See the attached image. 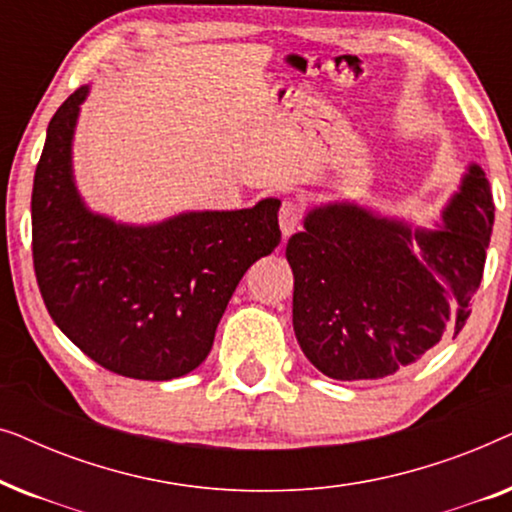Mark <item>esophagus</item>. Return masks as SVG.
<instances>
[{
	"instance_id": "obj_1",
	"label": "esophagus",
	"mask_w": 512,
	"mask_h": 512,
	"mask_svg": "<svg viewBox=\"0 0 512 512\" xmlns=\"http://www.w3.org/2000/svg\"><path fill=\"white\" fill-rule=\"evenodd\" d=\"M300 219H303V207L296 200H284L279 209V228H282L284 240L300 226Z\"/></svg>"
}]
</instances>
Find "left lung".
Instances as JSON below:
<instances>
[{
	"label": "left lung",
	"mask_w": 512,
	"mask_h": 512,
	"mask_svg": "<svg viewBox=\"0 0 512 512\" xmlns=\"http://www.w3.org/2000/svg\"><path fill=\"white\" fill-rule=\"evenodd\" d=\"M492 226V193L478 163L466 167L433 228L347 200L312 207L286 244L303 354L342 382L408 370L466 324Z\"/></svg>",
	"instance_id": "left-lung-1"
}]
</instances>
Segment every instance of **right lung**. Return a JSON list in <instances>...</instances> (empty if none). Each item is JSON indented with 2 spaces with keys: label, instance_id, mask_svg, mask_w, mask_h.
I'll list each match as a JSON object with an SVG mask.
<instances>
[{
  "label": "right lung",
  "instance_id": "add662e5",
  "mask_svg": "<svg viewBox=\"0 0 512 512\" xmlns=\"http://www.w3.org/2000/svg\"><path fill=\"white\" fill-rule=\"evenodd\" d=\"M90 86L55 111L32 188L34 272L55 324L83 354L135 380H174L207 359L235 286L282 240V200L125 223L93 212L74 177Z\"/></svg>",
  "mask_w": 512,
  "mask_h": 512
}]
</instances>
